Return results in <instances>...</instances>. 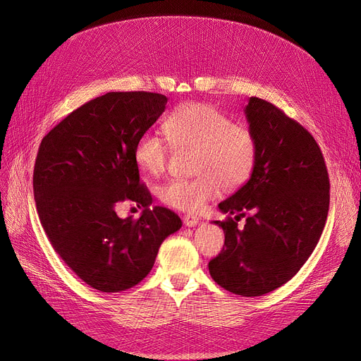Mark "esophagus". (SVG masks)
<instances>
[{
  "instance_id": "obj_1",
  "label": "esophagus",
  "mask_w": 361,
  "mask_h": 361,
  "mask_svg": "<svg viewBox=\"0 0 361 361\" xmlns=\"http://www.w3.org/2000/svg\"><path fill=\"white\" fill-rule=\"evenodd\" d=\"M183 221L187 226H196L199 224V216H196L193 214H187V215H184Z\"/></svg>"
}]
</instances>
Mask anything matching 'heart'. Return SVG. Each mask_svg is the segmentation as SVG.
<instances>
[{"label":"heart","instance_id":"1","mask_svg":"<svg viewBox=\"0 0 361 361\" xmlns=\"http://www.w3.org/2000/svg\"><path fill=\"white\" fill-rule=\"evenodd\" d=\"M176 147H196L193 178H173L159 187V199L183 212H199L215 199L221 188L235 190L247 183L257 165L259 143L255 131L237 124L211 104L190 102L171 112L164 123ZM169 143L146 131L135 146L137 166L150 176L164 173Z\"/></svg>","mask_w":361,"mask_h":361}]
</instances>
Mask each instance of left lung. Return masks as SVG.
I'll use <instances>...</instances> for the list:
<instances>
[{
  "instance_id": "8db88e82",
  "label": "left lung",
  "mask_w": 361,
  "mask_h": 361,
  "mask_svg": "<svg viewBox=\"0 0 361 361\" xmlns=\"http://www.w3.org/2000/svg\"><path fill=\"white\" fill-rule=\"evenodd\" d=\"M244 112L257 137V165L219 203L230 215L215 221L225 243L209 272L224 290L257 297L288 282L313 253L329 211V177L319 145L300 123L260 98H250ZM241 216L246 224L240 231Z\"/></svg>"
}]
</instances>
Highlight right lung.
<instances>
[{
  "mask_svg": "<svg viewBox=\"0 0 361 361\" xmlns=\"http://www.w3.org/2000/svg\"><path fill=\"white\" fill-rule=\"evenodd\" d=\"M166 97L109 92L56 124L42 139L33 169L37 215L67 267L102 293L126 291L154 267L180 216L152 204L135 161L137 139L165 111ZM144 206L139 220L118 218V202Z\"/></svg>",
  "mask_w": 361,
  "mask_h": 361,
  "instance_id": "add662e5",
  "label": "right lung"
}]
</instances>
